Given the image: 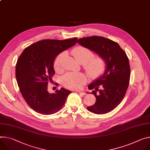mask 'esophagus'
Listing matches in <instances>:
<instances>
[{
  "instance_id": "34e87169",
  "label": "esophagus",
  "mask_w": 150,
  "mask_h": 150,
  "mask_svg": "<svg viewBox=\"0 0 150 150\" xmlns=\"http://www.w3.org/2000/svg\"><path fill=\"white\" fill-rule=\"evenodd\" d=\"M76 92H78L80 95H81V96H85V95L86 94V93L84 91H76Z\"/></svg>"
}]
</instances>
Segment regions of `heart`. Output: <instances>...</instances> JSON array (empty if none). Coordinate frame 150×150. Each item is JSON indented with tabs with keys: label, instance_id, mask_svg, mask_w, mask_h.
I'll list each match as a JSON object with an SVG mask.
<instances>
[{
	"label": "heart",
	"instance_id": "heart-1",
	"mask_svg": "<svg viewBox=\"0 0 150 150\" xmlns=\"http://www.w3.org/2000/svg\"><path fill=\"white\" fill-rule=\"evenodd\" d=\"M72 55L81 64H83V67L88 75L93 79L102 76L106 69V63L102 56H94V54L91 50L83 47L78 46L71 51ZM63 53L60 54L54 62V69L57 72L63 70ZM87 76L83 73L68 72L61 78V83L65 87L76 90L79 89L87 82Z\"/></svg>",
	"mask_w": 150,
	"mask_h": 150
}]
</instances>
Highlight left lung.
<instances>
[{"label":"left lung","instance_id":"8db88e82","mask_svg":"<svg viewBox=\"0 0 150 150\" xmlns=\"http://www.w3.org/2000/svg\"><path fill=\"white\" fill-rule=\"evenodd\" d=\"M77 42L98 54L106 63L103 75L88 87L96 101L87 110L96 114L110 112L121 103L127 91L130 76L129 59L118 43L102 36L82 38Z\"/></svg>","mask_w":150,"mask_h":150}]
</instances>
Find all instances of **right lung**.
Listing matches in <instances>:
<instances>
[{
  "mask_svg": "<svg viewBox=\"0 0 150 150\" xmlns=\"http://www.w3.org/2000/svg\"><path fill=\"white\" fill-rule=\"evenodd\" d=\"M76 40L74 38L39 40L26 47L18 57L16 68L17 84L24 99L35 111L51 115L59 111L64 105L71 91L62 88L51 94L48 83L55 74L53 63L56 57L75 45Z\"/></svg>",
  "mask_w": 150,
  "mask_h": 150,
  "instance_id": "right-lung-1",
  "label": "right lung"
}]
</instances>
